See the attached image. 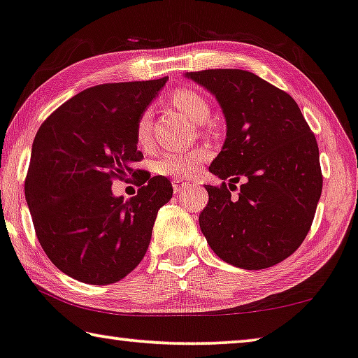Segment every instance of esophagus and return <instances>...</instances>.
Here are the masks:
<instances>
[{
  "label": "esophagus",
  "instance_id": "esophagus-1",
  "mask_svg": "<svg viewBox=\"0 0 358 358\" xmlns=\"http://www.w3.org/2000/svg\"><path fill=\"white\" fill-rule=\"evenodd\" d=\"M172 186H173L175 193H181V191H185L186 188H188V183H186V181H183V180H173Z\"/></svg>",
  "mask_w": 358,
  "mask_h": 358
}]
</instances>
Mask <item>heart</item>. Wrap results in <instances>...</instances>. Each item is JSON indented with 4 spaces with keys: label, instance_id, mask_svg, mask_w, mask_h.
I'll return each instance as SVG.
<instances>
[{
    "label": "heart",
    "instance_id": "1",
    "mask_svg": "<svg viewBox=\"0 0 358 358\" xmlns=\"http://www.w3.org/2000/svg\"><path fill=\"white\" fill-rule=\"evenodd\" d=\"M173 104L177 109L183 112L191 122L194 124H204L209 119L210 108L207 101L202 98L199 93L193 92V90H180L173 94ZM151 127H152V117L151 112L145 110L140 115L136 122L135 135L136 141L141 146H146L151 138ZM207 157V151L204 149H193V151H167L164 152L161 157L157 159L156 169L159 173L167 175V177L175 178H191L194 177L199 170L201 164L204 162Z\"/></svg>",
    "mask_w": 358,
    "mask_h": 358
}]
</instances>
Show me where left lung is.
Masks as SVG:
<instances>
[{
	"mask_svg": "<svg viewBox=\"0 0 358 358\" xmlns=\"http://www.w3.org/2000/svg\"><path fill=\"white\" fill-rule=\"evenodd\" d=\"M186 77L215 96L227 120L225 143L209 167L223 183L206 185L202 234L239 268L280 264L306 239L322 196L315 135L296 101L252 72L210 69Z\"/></svg>",
	"mask_w": 358,
	"mask_h": 358,
	"instance_id": "1",
	"label": "left lung"
}]
</instances>
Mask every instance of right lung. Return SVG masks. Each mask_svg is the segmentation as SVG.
<instances>
[{"label":"right lung","mask_w":358,"mask_h":358,"mask_svg":"<svg viewBox=\"0 0 358 358\" xmlns=\"http://www.w3.org/2000/svg\"><path fill=\"white\" fill-rule=\"evenodd\" d=\"M167 77L83 90L43 122L31 145L25 199L36 238L62 273L112 285L145 257L172 183L131 167L143 159L136 122ZM131 174L138 194L124 201L111 181Z\"/></svg>","instance_id":"add662e5"}]
</instances>
